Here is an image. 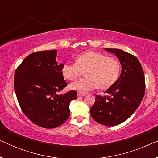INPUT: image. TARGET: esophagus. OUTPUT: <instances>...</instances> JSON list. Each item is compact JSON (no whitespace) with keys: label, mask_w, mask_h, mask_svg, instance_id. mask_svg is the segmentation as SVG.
<instances>
[{"label":"esophagus","mask_w":158,"mask_h":158,"mask_svg":"<svg viewBox=\"0 0 158 158\" xmlns=\"http://www.w3.org/2000/svg\"><path fill=\"white\" fill-rule=\"evenodd\" d=\"M83 96H85V94H81V93H78V94H77V96L78 97Z\"/></svg>","instance_id":"1"}]
</instances>
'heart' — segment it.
<instances>
[{
	"label": "heart",
	"mask_w": 158,
	"mask_h": 158,
	"mask_svg": "<svg viewBox=\"0 0 158 158\" xmlns=\"http://www.w3.org/2000/svg\"><path fill=\"white\" fill-rule=\"evenodd\" d=\"M120 64L116 58L104 54L88 51L77 56L75 63L65 62L62 68L64 79L73 81L85 72V78L73 82L69 85L70 90L85 94L96 88L106 89L118 79Z\"/></svg>",
	"instance_id": "b5f03b06"
}]
</instances>
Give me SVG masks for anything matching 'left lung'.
Listing matches in <instances>:
<instances>
[{"label":"left lung","instance_id":"8db88e82","mask_svg":"<svg viewBox=\"0 0 158 158\" xmlns=\"http://www.w3.org/2000/svg\"><path fill=\"white\" fill-rule=\"evenodd\" d=\"M105 50L115 54L122 65V73L105 92L109 96L96 95L90 112L99 124L113 127L125 122L137 110L144 97L145 81L143 69L135 56L122 49Z\"/></svg>","mask_w":158,"mask_h":158}]
</instances>
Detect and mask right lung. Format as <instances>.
I'll return each instance as SVG.
<instances>
[{"mask_svg": "<svg viewBox=\"0 0 158 158\" xmlns=\"http://www.w3.org/2000/svg\"><path fill=\"white\" fill-rule=\"evenodd\" d=\"M57 50L34 52L27 56L14 75V90L23 114L34 124L55 128L70 116L69 106L77 98L75 90L57 93L67 86L62 74L63 64L56 60Z\"/></svg>", "mask_w": 158, "mask_h": 158, "instance_id": "1", "label": "right lung"}]
</instances>
